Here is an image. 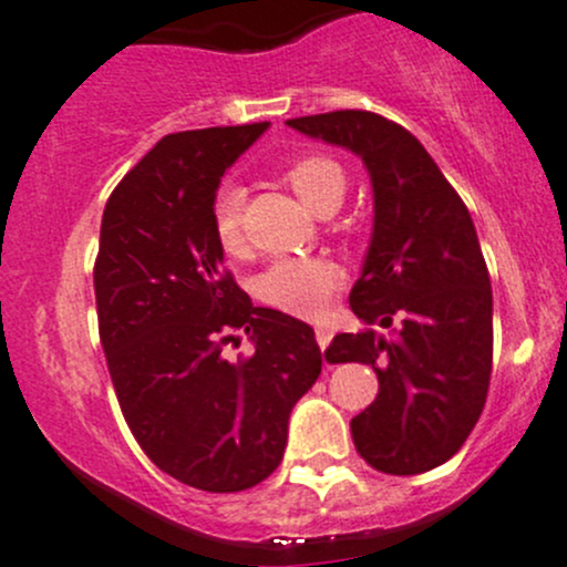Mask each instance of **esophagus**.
Returning a JSON list of instances; mask_svg holds the SVG:
<instances>
[{
	"label": "esophagus",
	"mask_w": 567,
	"mask_h": 567,
	"mask_svg": "<svg viewBox=\"0 0 567 567\" xmlns=\"http://www.w3.org/2000/svg\"><path fill=\"white\" fill-rule=\"evenodd\" d=\"M331 337H333V331L329 329V326H315V339H318L320 350H326V348H329Z\"/></svg>",
	"instance_id": "esophagus-1"
}]
</instances>
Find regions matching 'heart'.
Here are the masks:
<instances>
[{
    "mask_svg": "<svg viewBox=\"0 0 567 567\" xmlns=\"http://www.w3.org/2000/svg\"><path fill=\"white\" fill-rule=\"evenodd\" d=\"M282 178L312 212L329 214L342 204L348 193V171L342 163L320 152H303L282 165ZM244 198L241 189L228 184L214 195L212 236L217 247L230 258L247 252L244 234ZM339 288V268L320 255L303 258H277L255 277L252 290L258 301L296 318L318 320L329 312L333 293Z\"/></svg>",
    "mask_w": 567,
    "mask_h": 567,
    "instance_id": "heart-1",
    "label": "heart"
}]
</instances>
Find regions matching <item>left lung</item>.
Wrapping results in <instances>:
<instances>
[{
	"label": "left lung",
	"instance_id": "8db88e82",
	"mask_svg": "<svg viewBox=\"0 0 567 567\" xmlns=\"http://www.w3.org/2000/svg\"><path fill=\"white\" fill-rule=\"evenodd\" d=\"M299 133L350 148L374 189V234L350 309L326 359L369 363L378 399L350 421L355 451L389 475L449 462L478 424L492 378V285L467 206L402 124L372 111L288 118Z\"/></svg>",
	"mask_w": 567,
	"mask_h": 567
}]
</instances>
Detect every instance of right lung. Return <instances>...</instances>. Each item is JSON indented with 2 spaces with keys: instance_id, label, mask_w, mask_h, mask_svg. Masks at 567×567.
Instances as JSON below:
<instances>
[{
  "instance_id": "right-lung-1",
  "label": "right lung",
  "mask_w": 567,
  "mask_h": 567,
  "mask_svg": "<svg viewBox=\"0 0 567 567\" xmlns=\"http://www.w3.org/2000/svg\"><path fill=\"white\" fill-rule=\"evenodd\" d=\"M266 127L165 135L111 193L94 260L100 342L130 432L163 473L214 494L279 467L290 410L323 363L307 323L252 307L212 236L219 176ZM236 330L254 333L256 353L228 362Z\"/></svg>"
}]
</instances>
